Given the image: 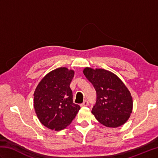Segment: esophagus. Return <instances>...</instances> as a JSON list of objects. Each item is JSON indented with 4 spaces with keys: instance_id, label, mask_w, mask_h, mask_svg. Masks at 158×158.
Masks as SVG:
<instances>
[{
    "instance_id": "1",
    "label": "esophagus",
    "mask_w": 158,
    "mask_h": 158,
    "mask_svg": "<svg viewBox=\"0 0 158 158\" xmlns=\"http://www.w3.org/2000/svg\"><path fill=\"white\" fill-rule=\"evenodd\" d=\"M88 105H89L88 100H85L84 101H83V102L81 105V106H88Z\"/></svg>"
}]
</instances>
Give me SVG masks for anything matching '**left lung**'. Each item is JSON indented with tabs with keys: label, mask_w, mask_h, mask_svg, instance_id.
Returning <instances> with one entry per match:
<instances>
[{
	"label": "left lung",
	"mask_w": 158,
	"mask_h": 158,
	"mask_svg": "<svg viewBox=\"0 0 158 158\" xmlns=\"http://www.w3.org/2000/svg\"><path fill=\"white\" fill-rule=\"evenodd\" d=\"M86 78L96 92V102L92 113L102 125L117 127L129 119L132 110V98L118 77L104 69L83 70Z\"/></svg>",
	"instance_id": "left-lung-1"
}]
</instances>
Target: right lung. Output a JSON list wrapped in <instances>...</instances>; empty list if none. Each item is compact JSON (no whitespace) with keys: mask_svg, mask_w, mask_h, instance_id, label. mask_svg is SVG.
<instances>
[{"mask_svg":"<svg viewBox=\"0 0 158 158\" xmlns=\"http://www.w3.org/2000/svg\"><path fill=\"white\" fill-rule=\"evenodd\" d=\"M74 71L65 67L46 75L34 93V107L40 122L48 128L61 130L71 123L80 106L73 103L70 84Z\"/></svg>","mask_w":158,"mask_h":158,"instance_id":"right-lung-1","label":"right lung"}]
</instances>
